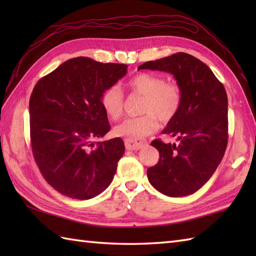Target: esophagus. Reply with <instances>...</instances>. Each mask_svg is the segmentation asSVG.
<instances>
[{
	"label": "esophagus",
	"instance_id": "34e87169",
	"mask_svg": "<svg viewBox=\"0 0 256 256\" xmlns=\"http://www.w3.org/2000/svg\"><path fill=\"white\" fill-rule=\"evenodd\" d=\"M125 143V148L128 150H138L143 148V146L146 144V140H131V138H126L124 140Z\"/></svg>",
	"mask_w": 256,
	"mask_h": 256
}]
</instances>
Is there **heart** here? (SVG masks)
Masks as SVG:
<instances>
[{
  "label": "heart",
  "instance_id": "obj_1",
  "mask_svg": "<svg viewBox=\"0 0 256 256\" xmlns=\"http://www.w3.org/2000/svg\"><path fill=\"white\" fill-rule=\"evenodd\" d=\"M132 94L143 96L140 112L136 118H128L114 128L120 136L140 140L154 133L158 128V120L170 122L177 116L182 106V91L176 84L165 82L155 74H138L128 82ZM101 106L111 120H118L123 114L124 98L118 86H108L101 96Z\"/></svg>",
  "mask_w": 256,
  "mask_h": 256
}]
</instances>
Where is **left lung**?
Wrapping results in <instances>:
<instances>
[{
	"instance_id": "1",
	"label": "left lung",
	"mask_w": 256,
	"mask_h": 256,
	"mask_svg": "<svg viewBox=\"0 0 256 256\" xmlns=\"http://www.w3.org/2000/svg\"><path fill=\"white\" fill-rule=\"evenodd\" d=\"M140 69L172 74L182 91V106L162 134L177 143L155 140L158 162L148 170L152 186L170 197L197 192L218 168L228 144V96L211 69L186 52L146 62Z\"/></svg>"
}]
</instances>
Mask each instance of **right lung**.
Returning a JSON list of instances; mask_svg holds the SVG:
<instances>
[{
  "label": "right lung",
  "instance_id": "1",
  "mask_svg": "<svg viewBox=\"0 0 256 256\" xmlns=\"http://www.w3.org/2000/svg\"><path fill=\"white\" fill-rule=\"evenodd\" d=\"M128 72L123 64L88 57L69 59L42 77L30 100V140L38 168L50 186L67 197L86 200L111 184L124 142H92L110 131L101 96Z\"/></svg>",
  "mask_w": 256,
  "mask_h": 256
}]
</instances>
